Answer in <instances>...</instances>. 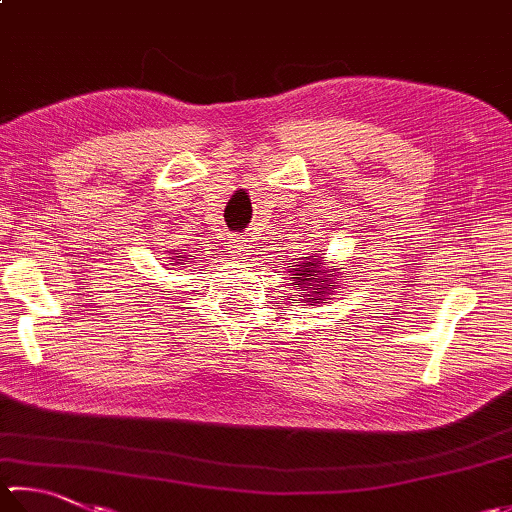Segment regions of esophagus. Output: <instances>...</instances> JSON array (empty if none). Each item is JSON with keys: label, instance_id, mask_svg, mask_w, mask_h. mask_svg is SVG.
<instances>
[{"label": "esophagus", "instance_id": "obj_1", "mask_svg": "<svg viewBox=\"0 0 512 512\" xmlns=\"http://www.w3.org/2000/svg\"><path fill=\"white\" fill-rule=\"evenodd\" d=\"M231 252H234V258H249V252H252V240L249 238H234L231 243Z\"/></svg>", "mask_w": 512, "mask_h": 512}]
</instances>
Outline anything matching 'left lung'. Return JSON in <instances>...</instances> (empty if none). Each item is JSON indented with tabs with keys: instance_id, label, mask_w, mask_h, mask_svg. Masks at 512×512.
I'll use <instances>...</instances> for the list:
<instances>
[{
	"instance_id": "8db88e82",
	"label": "left lung",
	"mask_w": 512,
	"mask_h": 512,
	"mask_svg": "<svg viewBox=\"0 0 512 512\" xmlns=\"http://www.w3.org/2000/svg\"><path fill=\"white\" fill-rule=\"evenodd\" d=\"M292 265V263H289ZM294 269L289 272L292 276V285L296 287L294 296H301V303L307 305H321L327 301L336 289H339L341 281V272L336 267L330 269L323 263V254L318 256H303V260H298V265H292Z\"/></svg>"
}]
</instances>
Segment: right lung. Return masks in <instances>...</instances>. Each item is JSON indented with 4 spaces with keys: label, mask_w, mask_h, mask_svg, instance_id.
I'll return each mask as SVG.
<instances>
[{
    "label": "right lung",
    "mask_w": 512,
    "mask_h": 512,
    "mask_svg": "<svg viewBox=\"0 0 512 512\" xmlns=\"http://www.w3.org/2000/svg\"><path fill=\"white\" fill-rule=\"evenodd\" d=\"M171 254H173V252H171ZM178 259H185L186 263H189V260H187V258H185V256H173V258H171V263H169V265H185V264H178L177 263Z\"/></svg>",
    "instance_id": "right-lung-1"
}]
</instances>
